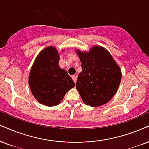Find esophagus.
Masks as SVG:
<instances>
[{"instance_id": "esophagus-1", "label": "esophagus", "mask_w": 149, "mask_h": 149, "mask_svg": "<svg viewBox=\"0 0 149 149\" xmlns=\"http://www.w3.org/2000/svg\"><path fill=\"white\" fill-rule=\"evenodd\" d=\"M72 79H73V81H74V83H76L77 79V74L73 75V76H72Z\"/></svg>"}]
</instances>
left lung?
I'll list each match as a JSON object with an SVG mask.
<instances>
[{
    "mask_svg": "<svg viewBox=\"0 0 149 149\" xmlns=\"http://www.w3.org/2000/svg\"><path fill=\"white\" fill-rule=\"evenodd\" d=\"M81 62L76 88L86 105L98 107L113 98L119 86L122 71L104 47L94 45L88 52L76 49Z\"/></svg>",
    "mask_w": 149,
    "mask_h": 149,
    "instance_id": "obj_1",
    "label": "left lung"
}]
</instances>
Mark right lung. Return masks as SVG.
I'll use <instances>...</instances> for the list:
<instances>
[{
    "label": "right lung",
    "mask_w": 149,
    "mask_h": 149,
    "mask_svg": "<svg viewBox=\"0 0 149 149\" xmlns=\"http://www.w3.org/2000/svg\"><path fill=\"white\" fill-rule=\"evenodd\" d=\"M59 59L56 47H45L36 56L29 74L33 96L40 104L49 107L59 104L65 93L74 87L67 72L58 65Z\"/></svg>",
    "instance_id": "right-lung-1"
}]
</instances>
